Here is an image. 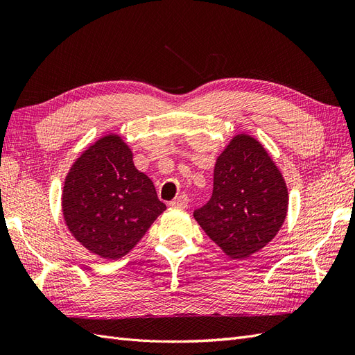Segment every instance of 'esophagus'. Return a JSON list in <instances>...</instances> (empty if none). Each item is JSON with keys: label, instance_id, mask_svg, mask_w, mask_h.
Returning a JSON list of instances; mask_svg holds the SVG:
<instances>
[{"label": "esophagus", "instance_id": "34e87169", "mask_svg": "<svg viewBox=\"0 0 355 355\" xmlns=\"http://www.w3.org/2000/svg\"><path fill=\"white\" fill-rule=\"evenodd\" d=\"M188 204H189V198L185 194H182V196L176 197L173 201H170V206L178 207V209H187Z\"/></svg>", "mask_w": 355, "mask_h": 355}]
</instances>
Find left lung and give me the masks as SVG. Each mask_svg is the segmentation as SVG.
<instances>
[{
	"label": "left lung",
	"instance_id": "1",
	"mask_svg": "<svg viewBox=\"0 0 355 355\" xmlns=\"http://www.w3.org/2000/svg\"><path fill=\"white\" fill-rule=\"evenodd\" d=\"M287 188L256 139L235 136L216 161L213 194L194 218L211 241L240 259L270 243L286 219Z\"/></svg>",
	"mask_w": 355,
	"mask_h": 355
}]
</instances>
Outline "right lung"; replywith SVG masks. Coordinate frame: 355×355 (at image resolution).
<instances>
[{
  "label": "right lung",
  "mask_w": 355,
  "mask_h": 355,
  "mask_svg": "<svg viewBox=\"0 0 355 355\" xmlns=\"http://www.w3.org/2000/svg\"><path fill=\"white\" fill-rule=\"evenodd\" d=\"M62 206L73 237L105 259L130 252L166 210L153 180L135 167L118 136L101 139L75 161Z\"/></svg>",
  "instance_id": "right-lung-1"
}]
</instances>
